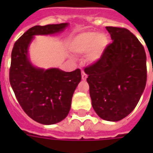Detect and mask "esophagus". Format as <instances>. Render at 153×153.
I'll use <instances>...</instances> for the list:
<instances>
[{
    "mask_svg": "<svg viewBox=\"0 0 153 153\" xmlns=\"http://www.w3.org/2000/svg\"><path fill=\"white\" fill-rule=\"evenodd\" d=\"M86 79H87V75H86V73L82 71V80H86Z\"/></svg>",
    "mask_w": 153,
    "mask_h": 153,
    "instance_id": "esophagus-1",
    "label": "esophagus"
}]
</instances>
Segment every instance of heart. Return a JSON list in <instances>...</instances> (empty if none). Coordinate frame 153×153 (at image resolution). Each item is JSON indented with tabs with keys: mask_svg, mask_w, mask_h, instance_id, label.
Returning a JSON list of instances; mask_svg holds the SVG:
<instances>
[{
	"mask_svg": "<svg viewBox=\"0 0 153 153\" xmlns=\"http://www.w3.org/2000/svg\"><path fill=\"white\" fill-rule=\"evenodd\" d=\"M108 45V39L103 33L82 32L74 36L71 48L74 53L83 55L87 53V59L95 62L100 59Z\"/></svg>",
	"mask_w": 153,
	"mask_h": 153,
	"instance_id": "b5f03b06",
	"label": "heart"
}]
</instances>
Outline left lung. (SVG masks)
I'll list each match as a JSON object with an SVG mask.
<instances>
[{
	"label": "left lung",
	"mask_w": 153,
	"mask_h": 153,
	"mask_svg": "<svg viewBox=\"0 0 153 153\" xmlns=\"http://www.w3.org/2000/svg\"><path fill=\"white\" fill-rule=\"evenodd\" d=\"M113 43L98 62L86 67L92 106L101 118L118 121L135 109L147 81L146 54L126 28L105 27Z\"/></svg>",
	"instance_id": "8db88e82"
}]
</instances>
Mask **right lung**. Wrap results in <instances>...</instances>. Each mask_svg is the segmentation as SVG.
<instances>
[{"mask_svg":"<svg viewBox=\"0 0 153 153\" xmlns=\"http://www.w3.org/2000/svg\"><path fill=\"white\" fill-rule=\"evenodd\" d=\"M68 23L36 25L25 32L13 46L9 81L24 111L38 123L53 125L69 114L81 71L66 72L59 68L36 67L28 50L36 36H52L63 32Z\"/></svg>","mask_w":153,"mask_h":153,"instance_id":"add662e5","label":"right lung"}]
</instances>
